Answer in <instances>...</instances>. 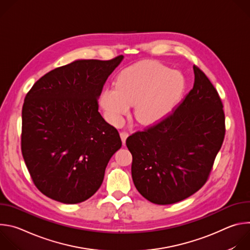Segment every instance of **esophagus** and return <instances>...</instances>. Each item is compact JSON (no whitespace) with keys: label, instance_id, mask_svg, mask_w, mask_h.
<instances>
[{"label":"esophagus","instance_id":"1","mask_svg":"<svg viewBox=\"0 0 250 250\" xmlns=\"http://www.w3.org/2000/svg\"><path fill=\"white\" fill-rule=\"evenodd\" d=\"M120 135H121V138H122V141H123V145L125 146V140L128 137V133L125 132V131H123V132L120 133Z\"/></svg>","mask_w":250,"mask_h":250}]
</instances>
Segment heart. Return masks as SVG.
I'll return each instance as SVG.
<instances>
[{
	"label": "heart",
	"instance_id": "heart-1",
	"mask_svg": "<svg viewBox=\"0 0 250 250\" xmlns=\"http://www.w3.org/2000/svg\"><path fill=\"white\" fill-rule=\"evenodd\" d=\"M185 78L155 61H142L122 71L116 88H104L99 104L105 120L121 125L134 106V117L142 125H154L166 118L180 101Z\"/></svg>",
	"mask_w": 250,
	"mask_h": 250
}]
</instances>
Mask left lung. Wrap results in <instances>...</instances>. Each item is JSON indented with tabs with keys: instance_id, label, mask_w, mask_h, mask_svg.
<instances>
[{
	"instance_id": "8db88e82",
	"label": "left lung",
	"mask_w": 250,
	"mask_h": 250,
	"mask_svg": "<svg viewBox=\"0 0 250 250\" xmlns=\"http://www.w3.org/2000/svg\"><path fill=\"white\" fill-rule=\"evenodd\" d=\"M193 69V89L174 113L125 142L134 186L153 204H175L200 190L225 138L221 98L203 71Z\"/></svg>"
}]
</instances>
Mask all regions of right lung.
I'll list each match as a JSON object with an SVG mask.
<instances>
[{"instance_id": "right-lung-1", "label": "right lung", "mask_w": 250, "mask_h": 250, "mask_svg": "<svg viewBox=\"0 0 250 250\" xmlns=\"http://www.w3.org/2000/svg\"><path fill=\"white\" fill-rule=\"evenodd\" d=\"M123 59L75 60L50 71L27 93L21 152L34 185L46 197L78 204L101 187L122 140L98 112V99Z\"/></svg>"}]
</instances>
